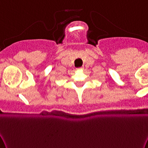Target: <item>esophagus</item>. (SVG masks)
Segmentation results:
<instances>
[{"label":"esophagus","mask_w":148,"mask_h":148,"mask_svg":"<svg viewBox=\"0 0 148 148\" xmlns=\"http://www.w3.org/2000/svg\"><path fill=\"white\" fill-rule=\"evenodd\" d=\"M78 70H81V69H83V67H81V68H79V69H77Z\"/></svg>","instance_id":"esophagus-1"}]
</instances>
